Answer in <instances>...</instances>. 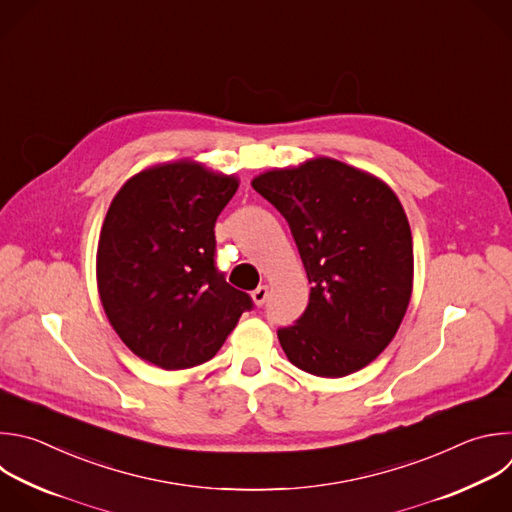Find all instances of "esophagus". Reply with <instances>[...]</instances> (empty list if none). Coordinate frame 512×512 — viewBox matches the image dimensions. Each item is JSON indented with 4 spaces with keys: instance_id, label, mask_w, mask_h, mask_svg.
<instances>
[{
    "instance_id": "obj_1",
    "label": "esophagus",
    "mask_w": 512,
    "mask_h": 512,
    "mask_svg": "<svg viewBox=\"0 0 512 512\" xmlns=\"http://www.w3.org/2000/svg\"><path fill=\"white\" fill-rule=\"evenodd\" d=\"M251 297H253V303H255L257 307H261V305L267 301V297H269V287H267V285H259V287L251 293Z\"/></svg>"
}]
</instances>
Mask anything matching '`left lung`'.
Segmentation results:
<instances>
[{
  "label": "left lung",
  "instance_id": "obj_1",
  "mask_svg": "<svg viewBox=\"0 0 512 512\" xmlns=\"http://www.w3.org/2000/svg\"><path fill=\"white\" fill-rule=\"evenodd\" d=\"M251 185L289 223L311 283L303 315L277 331L287 360L321 378L366 368L412 297V231L396 193L329 156L267 170Z\"/></svg>",
  "mask_w": 512,
  "mask_h": 512
}]
</instances>
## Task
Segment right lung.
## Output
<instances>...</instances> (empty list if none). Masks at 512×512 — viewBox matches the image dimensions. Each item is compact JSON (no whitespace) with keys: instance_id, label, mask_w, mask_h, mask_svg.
Segmentation results:
<instances>
[{"instance_id":"right-lung-1","label":"right lung","mask_w":512,"mask_h":512,"mask_svg":"<svg viewBox=\"0 0 512 512\" xmlns=\"http://www.w3.org/2000/svg\"><path fill=\"white\" fill-rule=\"evenodd\" d=\"M235 175L183 158L130 177L112 199L96 253L104 313L140 360L162 370L209 362L253 307L215 267V221Z\"/></svg>"}]
</instances>
